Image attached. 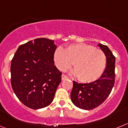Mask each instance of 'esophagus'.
<instances>
[{"mask_svg": "<svg viewBox=\"0 0 128 128\" xmlns=\"http://www.w3.org/2000/svg\"><path fill=\"white\" fill-rule=\"evenodd\" d=\"M68 77L66 76V75H65V74H62V80H63V81H64V80H66V79H68Z\"/></svg>", "mask_w": 128, "mask_h": 128, "instance_id": "esophagus-1", "label": "esophagus"}]
</instances>
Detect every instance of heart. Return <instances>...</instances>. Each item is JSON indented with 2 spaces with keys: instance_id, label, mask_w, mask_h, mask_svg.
<instances>
[{
  "instance_id": "heart-1",
  "label": "heart",
  "mask_w": 128,
  "mask_h": 128,
  "mask_svg": "<svg viewBox=\"0 0 128 128\" xmlns=\"http://www.w3.org/2000/svg\"><path fill=\"white\" fill-rule=\"evenodd\" d=\"M54 61L59 70L66 71L74 63L72 74L83 83H92L102 76L106 67V58L99 49L86 44H71L63 50L58 48Z\"/></svg>"
}]
</instances>
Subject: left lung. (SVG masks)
<instances>
[{
  "mask_svg": "<svg viewBox=\"0 0 128 128\" xmlns=\"http://www.w3.org/2000/svg\"><path fill=\"white\" fill-rule=\"evenodd\" d=\"M98 47L106 57V68L99 80L92 83H78L73 81L70 98L72 103L80 109L90 110L101 104L107 99L115 82V58L106 46Z\"/></svg>",
  "mask_w": 128,
  "mask_h": 128,
  "instance_id": "1",
  "label": "left lung"
}]
</instances>
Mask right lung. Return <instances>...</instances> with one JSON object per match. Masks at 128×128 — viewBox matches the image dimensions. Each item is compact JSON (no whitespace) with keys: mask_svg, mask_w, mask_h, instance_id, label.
Wrapping results in <instances>:
<instances>
[{"mask_svg":"<svg viewBox=\"0 0 128 128\" xmlns=\"http://www.w3.org/2000/svg\"><path fill=\"white\" fill-rule=\"evenodd\" d=\"M54 40L40 38L19 46L11 60V83L18 99L29 108L48 106L62 81L55 65Z\"/></svg>","mask_w":128,"mask_h":128,"instance_id":"right-lung-1","label":"right lung"}]
</instances>
